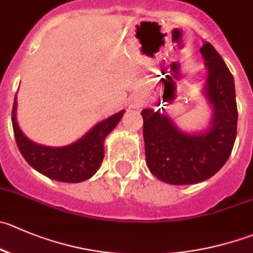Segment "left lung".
Returning a JSON list of instances; mask_svg holds the SVG:
<instances>
[{
    "label": "left lung",
    "mask_w": 253,
    "mask_h": 253,
    "mask_svg": "<svg viewBox=\"0 0 253 253\" xmlns=\"http://www.w3.org/2000/svg\"><path fill=\"white\" fill-rule=\"evenodd\" d=\"M200 53L208 71L203 94L212 110L208 128L190 133L160 109L141 112L146 165L154 176L171 185L210 179L230 158L236 139L239 113L232 74L209 42Z\"/></svg>",
    "instance_id": "1"
}]
</instances>
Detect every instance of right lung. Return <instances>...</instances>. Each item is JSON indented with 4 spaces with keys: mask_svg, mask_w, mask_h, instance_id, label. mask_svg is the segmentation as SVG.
Returning a JSON list of instances; mask_svg holds the SVG:
<instances>
[{
    "mask_svg": "<svg viewBox=\"0 0 253 253\" xmlns=\"http://www.w3.org/2000/svg\"><path fill=\"white\" fill-rule=\"evenodd\" d=\"M17 98L12 109V126L21 154L38 172L62 182H82L97 172L104 158V140L118 125L125 110L97 123L74 143L64 146H45L30 140L17 122Z\"/></svg>",
    "mask_w": 253,
    "mask_h": 253,
    "instance_id": "right-lung-1",
    "label": "right lung"
}]
</instances>
